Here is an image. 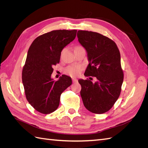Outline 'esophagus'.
<instances>
[{
    "label": "esophagus",
    "instance_id": "esophagus-1",
    "mask_svg": "<svg viewBox=\"0 0 148 148\" xmlns=\"http://www.w3.org/2000/svg\"><path fill=\"white\" fill-rule=\"evenodd\" d=\"M72 81H73V83H77L78 82V79L77 78H72Z\"/></svg>",
    "mask_w": 148,
    "mask_h": 148
}]
</instances>
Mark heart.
Returning a JSON list of instances; mask_svg holds the SVG:
<instances>
[{
  "instance_id": "obj_1",
  "label": "heart",
  "mask_w": 148,
  "mask_h": 148,
  "mask_svg": "<svg viewBox=\"0 0 148 148\" xmlns=\"http://www.w3.org/2000/svg\"><path fill=\"white\" fill-rule=\"evenodd\" d=\"M79 47V46H78ZM82 70V67L80 66H71L68 67L66 69V73H68L69 75L72 76V77H75V76L78 75L80 71Z\"/></svg>"
}]
</instances>
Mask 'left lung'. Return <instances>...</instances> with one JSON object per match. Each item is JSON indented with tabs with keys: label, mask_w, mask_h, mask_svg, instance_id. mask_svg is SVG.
<instances>
[{
	"label": "left lung",
	"mask_w": 148,
	"mask_h": 148,
	"mask_svg": "<svg viewBox=\"0 0 148 148\" xmlns=\"http://www.w3.org/2000/svg\"><path fill=\"white\" fill-rule=\"evenodd\" d=\"M77 37L89 62L84 75L97 79L95 83L78 79L83 104L91 112L105 113L118 99L123 83L119 50L112 40L98 33L79 30Z\"/></svg>",
	"instance_id": "1"
}]
</instances>
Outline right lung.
Returning <instances> with one entry per match:
<instances>
[{
    "label": "right lung",
    "instance_id": "right-lung-1",
    "mask_svg": "<svg viewBox=\"0 0 148 148\" xmlns=\"http://www.w3.org/2000/svg\"><path fill=\"white\" fill-rule=\"evenodd\" d=\"M77 30H54L39 36L31 44L22 71L26 99L44 114L54 112L59 106L61 94L72 83L63 75L57 81L51 78L53 65L59 63L61 52L73 41Z\"/></svg>",
    "mask_w": 148,
    "mask_h": 148
}]
</instances>
